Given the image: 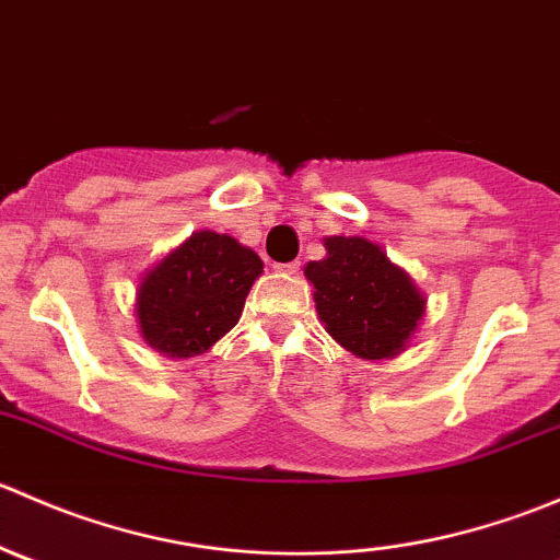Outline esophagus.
Instances as JSON below:
<instances>
[{"instance_id":"34e87169","label":"esophagus","mask_w":560,"mask_h":560,"mask_svg":"<svg viewBox=\"0 0 560 560\" xmlns=\"http://www.w3.org/2000/svg\"><path fill=\"white\" fill-rule=\"evenodd\" d=\"M276 270H279V273H298V270H301V262H279L276 265Z\"/></svg>"}]
</instances>
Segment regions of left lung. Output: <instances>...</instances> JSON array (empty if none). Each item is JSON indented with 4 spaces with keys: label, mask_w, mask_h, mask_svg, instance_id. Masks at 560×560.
Instances as JSON below:
<instances>
[{
    "label": "left lung",
    "mask_w": 560,
    "mask_h": 560,
    "mask_svg": "<svg viewBox=\"0 0 560 560\" xmlns=\"http://www.w3.org/2000/svg\"><path fill=\"white\" fill-rule=\"evenodd\" d=\"M327 257L306 265L316 314L327 332L365 360L393 358L425 314L409 276L365 238H327Z\"/></svg>",
    "instance_id": "1"
}]
</instances>
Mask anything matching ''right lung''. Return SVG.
Masks as SVG:
<instances>
[{
	"instance_id": "add662e5",
	"label": "right lung",
	"mask_w": 560,
	"mask_h": 560,
	"mask_svg": "<svg viewBox=\"0 0 560 560\" xmlns=\"http://www.w3.org/2000/svg\"><path fill=\"white\" fill-rule=\"evenodd\" d=\"M259 273L262 259L230 235H191L140 284V332L167 358H195L238 325Z\"/></svg>"
}]
</instances>
